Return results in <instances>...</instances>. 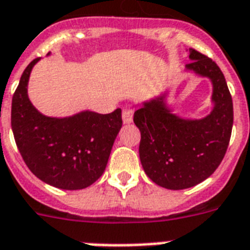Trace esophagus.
<instances>
[{"instance_id":"esophagus-1","label":"esophagus","mask_w":250,"mask_h":250,"mask_svg":"<svg viewBox=\"0 0 250 250\" xmlns=\"http://www.w3.org/2000/svg\"><path fill=\"white\" fill-rule=\"evenodd\" d=\"M122 119L125 125H129L133 121V110L131 107H123L122 110Z\"/></svg>"}]
</instances>
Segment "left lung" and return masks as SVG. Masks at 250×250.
<instances>
[{
    "label": "left lung",
    "instance_id": "obj_1",
    "mask_svg": "<svg viewBox=\"0 0 250 250\" xmlns=\"http://www.w3.org/2000/svg\"><path fill=\"white\" fill-rule=\"evenodd\" d=\"M187 70L213 83L214 107L202 119H183L171 113L165 94L144 102L133 114L141 132L139 154L145 174L167 189H186L208 179L221 165L233 125L232 97L217 63L189 49Z\"/></svg>",
    "mask_w": 250,
    "mask_h": 250
}]
</instances>
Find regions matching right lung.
Masks as SVG:
<instances>
[{
    "label": "right lung",
    "mask_w": 250,
    "mask_h": 250,
    "mask_svg": "<svg viewBox=\"0 0 250 250\" xmlns=\"http://www.w3.org/2000/svg\"><path fill=\"white\" fill-rule=\"evenodd\" d=\"M40 58L21 74L11 102V128L23 161L37 178L61 189H83L106 168L122 127V110L110 114L82 111L72 117L42 115L27 94L29 74Z\"/></svg>",
    "instance_id": "obj_1"
}]
</instances>
